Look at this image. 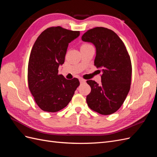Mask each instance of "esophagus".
Returning a JSON list of instances; mask_svg holds the SVG:
<instances>
[{
	"label": "esophagus",
	"instance_id": "34e87169",
	"mask_svg": "<svg viewBox=\"0 0 157 157\" xmlns=\"http://www.w3.org/2000/svg\"><path fill=\"white\" fill-rule=\"evenodd\" d=\"M79 81H80V83H85L86 82V80H84V79H82V78H80L79 79Z\"/></svg>",
	"mask_w": 157,
	"mask_h": 157
}]
</instances>
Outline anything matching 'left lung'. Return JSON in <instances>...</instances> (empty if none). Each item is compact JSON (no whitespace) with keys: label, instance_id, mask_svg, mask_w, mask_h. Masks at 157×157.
<instances>
[{"label":"left lung","instance_id":"1","mask_svg":"<svg viewBox=\"0 0 157 157\" xmlns=\"http://www.w3.org/2000/svg\"><path fill=\"white\" fill-rule=\"evenodd\" d=\"M84 42L96 47L94 65L101 73V84L88 80L91 92L86 96L89 107L99 114L111 115L124 103L130 91L132 64L126 46L116 33L105 27H95L82 36Z\"/></svg>","mask_w":157,"mask_h":157}]
</instances>
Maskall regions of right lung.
I'll return each instance as SVG.
<instances>
[{
	"mask_svg": "<svg viewBox=\"0 0 157 157\" xmlns=\"http://www.w3.org/2000/svg\"><path fill=\"white\" fill-rule=\"evenodd\" d=\"M79 35V31L52 27L42 32L33 45L28 64V84L42 110L51 113L61 110L68 105L79 86L78 78L67 80L58 75L69 43Z\"/></svg>",
	"mask_w": 157,
	"mask_h": 157,
	"instance_id": "add662e5",
	"label": "right lung"
}]
</instances>
